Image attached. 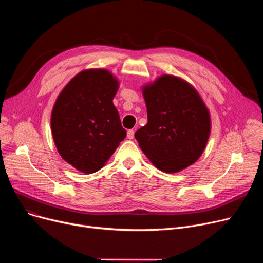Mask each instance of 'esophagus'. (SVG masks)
Returning <instances> with one entry per match:
<instances>
[{
  "mask_svg": "<svg viewBox=\"0 0 263 263\" xmlns=\"http://www.w3.org/2000/svg\"><path fill=\"white\" fill-rule=\"evenodd\" d=\"M127 137L129 140H132L133 137H134V130H129L128 132H127Z\"/></svg>",
  "mask_w": 263,
  "mask_h": 263,
  "instance_id": "1",
  "label": "esophagus"
}]
</instances>
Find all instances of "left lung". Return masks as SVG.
Here are the masks:
<instances>
[{
    "label": "left lung",
    "instance_id": "8db88e82",
    "mask_svg": "<svg viewBox=\"0 0 263 263\" xmlns=\"http://www.w3.org/2000/svg\"><path fill=\"white\" fill-rule=\"evenodd\" d=\"M148 122L135 132L146 157L165 173L194 164L210 136L211 118L197 90L180 78L163 74L143 87Z\"/></svg>",
    "mask_w": 263,
    "mask_h": 263
}]
</instances>
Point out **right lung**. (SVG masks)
<instances>
[{
	"instance_id": "1",
	"label": "right lung",
	"mask_w": 263,
	"mask_h": 263,
	"mask_svg": "<svg viewBox=\"0 0 263 263\" xmlns=\"http://www.w3.org/2000/svg\"><path fill=\"white\" fill-rule=\"evenodd\" d=\"M118 86L105 69H88L72 78L55 101L51 114L55 146L82 173L103 167L127 135L113 103Z\"/></svg>"
}]
</instances>
